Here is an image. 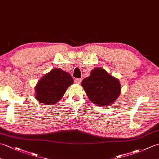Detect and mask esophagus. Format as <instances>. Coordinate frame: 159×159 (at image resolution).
I'll use <instances>...</instances> for the list:
<instances>
[{"mask_svg":"<svg viewBox=\"0 0 159 159\" xmlns=\"http://www.w3.org/2000/svg\"><path fill=\"white\" fill-rule=\"evenodd\" d=\"M81 81H82V79H76L74 80V83L76 84H80Z\"/></svg>","mask_w":159,"mask_h":159,"instance_id":"1","label":"esophagus"}]
</instances>
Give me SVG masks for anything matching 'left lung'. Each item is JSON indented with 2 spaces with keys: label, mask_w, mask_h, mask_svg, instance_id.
I'll use <instances>...</instances> for the list:
<instances>
[{
  "label": "left lung",
  "mask_w": 159,
  "mask_h": 159,
  "mask_svg": "<svg viewBox=\"0 0 159 159\" xmlns=\"http://www.w3.org/2000/svg\"><path fill=\"white\" fill-rule=\"evenodd\" d=\"M81 85L91 102L98 106L111 105L121 93L120 80L101 67L92 70Z\"/></svg>",
  "instance_id": "left-lung-1"
}]
</instances>
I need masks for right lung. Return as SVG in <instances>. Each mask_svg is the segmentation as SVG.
Segmentation results:
<instances>
[{
  "label": "right lung",
  "instance_id": "obj_1",
  "mask_svg": "<svg viewBox=\"0 0 159 159\" xmlns=\"http://www.w3.org/2000/svg\"><path fill=\"white\" fill-rule=\"evenodd\" d=\"M74 80L69 73L55 68L46 74L35 86V98L44 104L52 105L62 98Z\"/></svg>",
  "mask_w": 159,
  "mask_h": 159
}]
</instances>
